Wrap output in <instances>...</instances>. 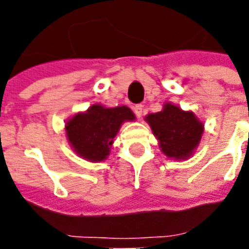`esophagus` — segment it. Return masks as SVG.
<instances>
[{
    "instance_id": "esophagus-1",
    "label": "esophagus",
    "mask_w": 249,
    "mask_h": 249,
    "mask_svg": "<svg viewBox=\"0 0 249 249\" xmlns=\"http://www.w3.org/2000/svg\"><path fill=\"white\" fill-rule=\"evenodd\" d=\"M133 112H135V114L140 119L141 116H142V112H144V108H142V105H135L133 107Z\"/></svg>"
}]
</instances>
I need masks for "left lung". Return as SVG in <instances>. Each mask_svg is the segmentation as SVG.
I'll return each mask as SVG.
<instances>
[{"label": "left lung", "instance_id": "8db88e82", "mask_svg": "<svg viewBox=\"0 0 249 249\" xmlns=\"http://www.w3.org/2000/svg\"><path fill=\"white\" fill-rule=\"evenodd\" d=\"M146 123L156 136L161 152L175 160H185L197 148L204 125L193 112H185L171 103L161 112L148 114Z\"/></svg>", "mask_w": 249, "mask_h": 249}]
</instances>
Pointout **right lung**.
I'll use <instances>...</instances> for the list:
<instances>
[{
	"instance_id": "right-lung-1",
	"label": "right lung",
	"mask_w": 249,
	"mask_h": 249,
	"mask_svg": "<svg viewBox=\"0 0 249 249\" xmlns=\"http://www.w3.org/2000/svg\"><path fill=\"white\" fill-rule=\"evenodd\" d=\"M136 117L128 107L105 108L93 104L87 112L74 114L65 125L73 151L88 161H103L109 156L113 139L125 121Z\"/></svg>"
}]
</instances>
